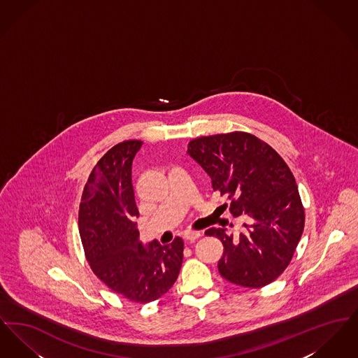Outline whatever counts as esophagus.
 <instances>
[{"label": "esophagus", "instance_id": "34e87169", "mask_svg": "<svg viewBox=\"0 0 358 358\" xmlns=\"http://www.w3.org/2000/svg\"><path fill=\"white\" fill-rule=\"evenodd\" d=\"M200 236H201V232H194V231H187L184 234V238L187 240V241H194V240H197Z\"/></svg>", "mask_w": 358, "mask_h": 358}]
</instances>
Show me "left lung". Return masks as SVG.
Instances as JSON below:
<instances>
[{
    "label": "left lung",
    "instance_id": "obj_1",
    "mask_svg": "<svg viewBox=\"0 0 358 358\" xmlns=\"http://www.w3.org/2000/svg\"><path fill=\"white\" fill-rule=\"evenodd\" d=\"M187 153L210 177L213 190L229 201L232 216L244 220L238 236L227 235L224 228L205 231L224 245L219 273L243 287L271 283L289 266L305 227L287 164L270 145L241 131L196 138Z\"/></svg>",
    "mask_w": 358,
    "mask_h": 358
}]
</instances>
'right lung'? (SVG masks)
<instances>
[{
  "instance_id": "right-lung-1",
  "label": "right lung",
  "mask_w": 358,
  "mask_h": 358,
  "mask_svg": "<svg viewBox=\"0 0 358 358\" xmlns=\"http://www.w3.org/2000/svg\"><path fill=\"white\" fill-rule=\"evenodd\" d=\"M141 141H124L103 155L91 171L79 208V232L94 273L122 296L148 303L174 285L184 241L162 245L139 240V216L131 166Z\"/></svg>"
}]
</instances>
